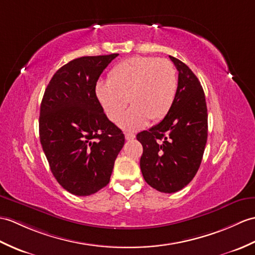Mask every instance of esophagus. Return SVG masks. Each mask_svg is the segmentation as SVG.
Masks as SVG:
<instances>
[{"instance_id":"1","label":"esophagus","mask_w":255,"mask_h":255,"mask_svg":"<svg viewBox=\"0 0 255 255\" xmlns=\"http://www.w3.org/2000/svg\"><path fill=\"white\" fill-rule=\"evenodd\" d=\"M125 138L126 140H133L135 138V134L134 133H131V132H126L125 133Z\"/></svg>"}]
</instances>
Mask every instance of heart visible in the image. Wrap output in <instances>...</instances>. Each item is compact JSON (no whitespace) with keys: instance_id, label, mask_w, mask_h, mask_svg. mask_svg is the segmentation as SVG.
<instances>
[{"instance_id":"heart-1","label":"heart","mask_w":255,"mask_h":255,"mask_svg":"<svg viewBox=\"0 0 255 255\" xmlns=\"http://www.w3.org/2000/svg\"><path fill=\"white\" fill-rule=\"evenodd\" d=\"M177 92L175 67L164 58L133 56L118 63L106 82L99 81L96 96L105 115L124 130L135 131L162 121L173 106Z\"/></svg>"}]
</instances>
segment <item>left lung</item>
<instances>
[{
	"instance_id": "8db88e82",
	"label": "left lung",
	"mask_w": 255,
	"mask_h": 255,
	"mask_svg": "<svg viewBox=\"0 0 255 255\" xmlns=\"http://www.w3.org/2000/svg\"><path fill=\"white\" fill-rule=\"evenodd\" d=\"M178 70L173 106L162 122L137 134L143 146L140 168L144 180L159 192L181 190L197 174L208 140L205 96L192 70L169 56Z\"/></svg>"
}]
</instances>
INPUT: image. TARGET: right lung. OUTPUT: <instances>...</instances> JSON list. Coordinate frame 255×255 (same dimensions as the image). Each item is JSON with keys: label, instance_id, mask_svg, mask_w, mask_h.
<instances>
[{"label": "right lung", "instance_id": "right-lung-1", "mask_svg": "<svg viewBox=\"0 0 255 255\" xmlns=\"http://www.w3.org/2000/svg\"><path fill=\"white\" fill-rule=\"evenodd\" d=\"M118 54L82 56L52 77L40 106V142L53 176L68 192L86 197L110 182L125 143L96 96L97 81Z\"/></svg>", "mask_w": 255, "mask_h": 255}]
</instances>
